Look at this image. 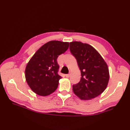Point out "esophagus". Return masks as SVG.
<instances>
[{
	"label": "esophagus",
	"instance_id": "1",
	"mask_svg": "<svg viewBox=\"0 0 130 130\" xmlns=\"http://www.w3.org/2000/svg\"><path fill=\"white\" fill-rule=\"evenodd\" d=\"M65 76H66V77H67V78H69V77L70 76V74H66V75H65Z\"/></svg>",
	"mask_w": 130,
	"mask_h": 130
}]
</instances>
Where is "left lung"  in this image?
Wrapping results in <instances>:
<instances>
[{"label": "left lung", "mask_w": 130, "mask_h": 130, "mask_svg": "<svg viewBox=\"0 0 130 130\" xmlns=\"http://www.w3.org/2000/svg\"><path fill=\"white\" fill-rule=\"evenodd\" d=\"M70 51L75 57L81 79L73 85L74 94L82 100H90L100 95L106 89L109 79L106 62L90 45L78 41L70 42Z\"/></svg>", "instance_id": "obj_1"}]
</instances>
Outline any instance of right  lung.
<instances>
[{"label": "right lung", "instance_id": "1", "mask_svg": "<svg viewBox=\"0 0 130 130\" xmlns=\"http://www.w3.org/2000/svg\"><path fill=\"white\" fill-rule=\"evenodd\" d=\"M69 43L51 41L36 52L27 63L25 77L30 88L37 94L47 96L54 92L62 78L58 74L57 59L67 50Z\"/></svg>", "mask_w": 130, "mask_h": 130}]
</instances>
